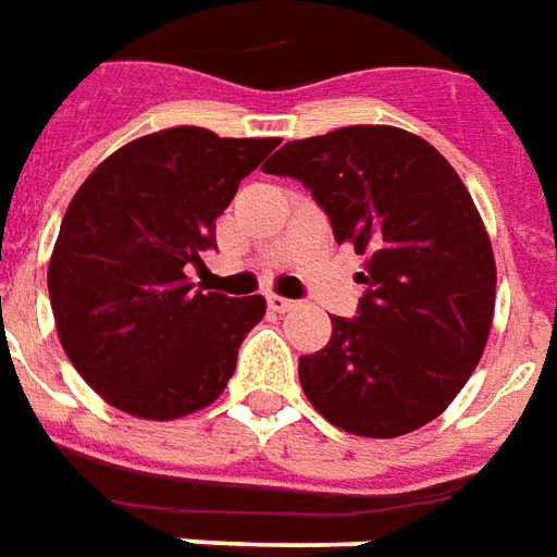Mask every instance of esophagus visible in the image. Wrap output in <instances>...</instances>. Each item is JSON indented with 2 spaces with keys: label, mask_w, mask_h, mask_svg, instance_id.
<instances>
[{
  "label": "esophagus",
  "mask_w": 557,
  "mask_h": 557,
  "mask_svg": "<svg viewBox=\"0 0 557 557\" xmlns=\"http://www.w3.org/2000/svg\"><path fill=\"white\" fill-rule=\"evenodd\" d=\"M267 306H270L272 311H278V314H285V311H290L297 302L294 299H287V297H278V294H270L267 297Z\"/></svg>",
  "instance_id": "esophagus-1"
}]
</instances>
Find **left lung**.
Listing matches in <instances>:
<instances>
[{
  "label": "left lung",
  "instance_id": "8db88e82",
  "mask_svg": "<svg viewBox=\"0 0 557 557\" xmlns=\"http://www.w3.org/2000/svg\"><path fill=\"white\" fill-rule=\"evenodd\" d=\"M263 171L306 185L335 243L366 258L357 318H330L326 348L299 357L314 411L362 437L432 423L468 384L495 314V255L459 173L393 125L290 140Z\"/></svg>",
  "mask_w": 557,
  "mask_h": 557
}]
</instances>
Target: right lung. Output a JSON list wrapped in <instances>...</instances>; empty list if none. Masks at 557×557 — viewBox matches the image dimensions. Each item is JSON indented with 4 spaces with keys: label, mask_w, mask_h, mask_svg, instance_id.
Returning a JSON list of instances; mask_svg holds the SVG:
<instances>
[{
    "label": "right lung",
    "mask_w": 557,
    "mask_h": 557,
    "mask_svg": "<svg viewBox=\"0 0 557 557\" xmlns=\"http://www.w3.org/2000/svg\"><path fill=\"white\" fill-rule=\"evenodd\" d=\"M278 137L180 125L116 149L71 197L47 290L71 366L140 420L212 405L263 297L195 290L185 270L215 248V219Z\"/></svg>",
    "instance_id": "obj_1"
}]
</instances>
